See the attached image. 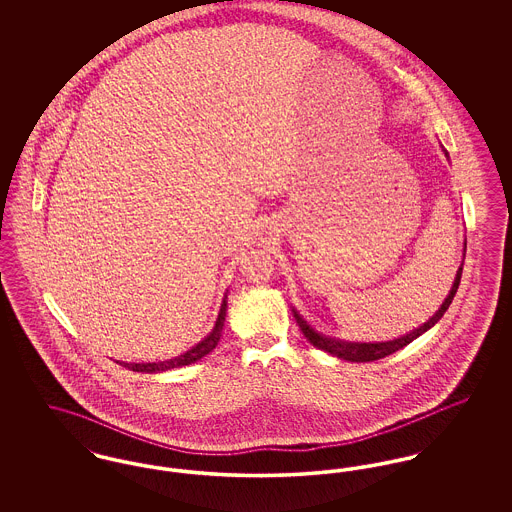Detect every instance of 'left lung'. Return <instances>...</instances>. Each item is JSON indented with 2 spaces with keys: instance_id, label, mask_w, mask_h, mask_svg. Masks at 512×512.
<instances>
[{
  "instance_id": "left-lung-1",
  "label": "left lung",
  "mask_w": 512,
  "mask_h": 512,
  "mask_svg": "<svg viewBox=\"0 0 512 512\" xmlns=\"http://www.w3.org/2000/svg\"><path fill=\"white\" fill-rule=\"evenodd\" d=\"M461 276H463V265L457 270L453 288H451V292L447 295V299L443 301V305L439 307L438 313L430 318L428 322H424V326L416 328L411 334H407V336H403V338H399V340L382 341V343H351V341L332 340V338L320 336L313 328H309V324H307L303 318L299 317L295 311H293V315H295L297 326H299V330L303 332V336L307 338L309 343H313L315 347H318V349H322V351H326V353H330V355H334V357H338V359H343V361H351V363H370V361L384 359V357H388L391 353L403 349L405 345H409V343L416 340L418 336H422L426 330H430V328L438 322L439 318L443 317V313L449 309V305H451L455 293L459 290Z\"/></svg>"
}]
</instances>
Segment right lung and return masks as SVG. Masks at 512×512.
Returning <instances> with one entry per match:
<instances>
[{
	"label": "right lung",
	"instance_id": "add662e5",
	"mask_svg": "<svg viewBox=\"0 0 512 512\" xmlns=\"http://www.w3.org/2000/svg\"><path fill=\"white\" fill-rule=\"evenodd\" d=\"M224 317H226V297L222 299V305H220L219 318L215 322V328L213 332L205 338L203 341H199L195 347H192L190 351H186L184 355L171 359V361H163V363H121L124 368H130L134 372H163V370H171V368H178V366L192 365L195 361L203 359L207 353H211L217 343L220 340V332H222V326H224Z\"/></svg>",
	"mask_w": 512,
	"mask_h": 512
}]
</instances>
